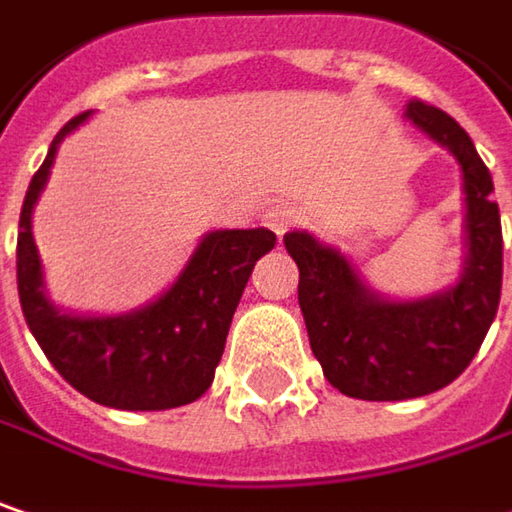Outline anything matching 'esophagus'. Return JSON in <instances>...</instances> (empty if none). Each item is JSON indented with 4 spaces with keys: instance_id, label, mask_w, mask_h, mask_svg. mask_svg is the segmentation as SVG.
Masks as SVG:
<instances>
[{
    "instance_id": "obj_1",
    "label": "esophagus",
    "mask_w": 512,
    "mask_h": 512,
    "mask_svg": "<svg viewBox=\"0 0 512 512\" xmlns=\"http://www.w3.org/2000/svg\"><path fill=\"white\" fill-rule=\"evenodd\" d=\"M263 220H266V226L272 228L278 237H284L289 228H295L301 223V211H298L295 205H275V208L266 211Z\"/></svg>"
}]
</instances>
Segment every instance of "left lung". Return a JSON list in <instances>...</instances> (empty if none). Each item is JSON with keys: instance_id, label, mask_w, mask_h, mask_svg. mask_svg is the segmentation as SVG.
Masks as SVG:
<instances>
[{"instance_id": "1", "label": "left lung", "mask_w": 512, "mask_h": 512, "mask_svg": "<svg viewBox=\"0 0 512 512\" xmlns=\"http://www.w3.org/2000/svg\"><path fill=\"white\" fill-rule=\"evenodd\" d=\"M406 118L449 147L464 173L466 260L461 281L417 301H385L342 252L304 231L284 234L298 263V304L310 347L333 388L356 400H414L464 374L501 298V217L493 176L472 138L443 109L408 101Z\"/></svg>"}]
</instances>
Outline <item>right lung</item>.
<instances>
[{
    "label": "right lung",
    "instance_id": "right-lung-1",
    "mask_svg": "<svg viewBox=\"0 0 512 512\" xmlns=\"http://www.w3.org/2000/svg\"><path fill=\"white\" fill-rule=\"evenodd\" d=\"M89 118H72L48 147L19 214L16 286L22 316L48 362L83 397L124 411H162L199 400L223 359L234 310L255 263L275 249L269 228L211 231L153 304L124 316H69L46 298L31 211L46 188L57 144Z\"/></svg>",
    "mask_w": 512,
    "mask_h": 512
}]
</instances>
